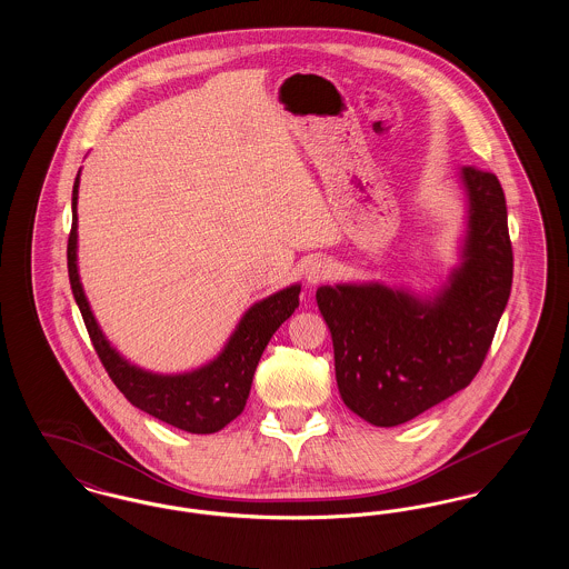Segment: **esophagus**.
<instances>
[{
	"instance_id": "obj_1",
	"label": "esophagus",
	"mask_w": 569,
	"mask_h": 569,
	"mask_svg": "<svg viewBox=\"0 0 569 569\" xmlns=\"http://www.w3.org/2000/svg\"><path fill=\"white\" fill-rule=\"evenodd\" d=\"M330 277H332V264L328 260H322V258L311 260L307 264V269H305V279H307L309 286H318V283H322V281L330 279Z\"/></svg>"
}]
</instances>
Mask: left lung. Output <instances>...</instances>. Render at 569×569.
<instances>
[{"label": "left lung", "instance_id": "obj_1", "mask_svg": "<svg viewBox=\"0 0 569 569\" xmlns=\"http://www.w3.org/2000/svg\"><path fill=\"white\" fill-rule=\"evenodd\" d=\"M469 230L450 286L425 302L369 286H325L343 403L376 427H397L457 395L478 376L512 290L515 256L499 179L462 168Z\"/></svg>", "mask_w": 569, "mask_h": 569}]
</instances>
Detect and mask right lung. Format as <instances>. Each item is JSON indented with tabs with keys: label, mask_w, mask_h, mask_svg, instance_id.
Listing matches in <instances>:
<instances>
[{
	"label": "right lung",
	"mask_w": 569,
	"mask_h": 569,
	"mask_svg": "<svg viewBox=\"0 0 569 569\" xmlns=\"http://www.w3.org/2000/svg\"><path fill=\"white\" fill-rule=\"evenodd\" d=\"M77 200L79 174L72 190V230L68 237V277L72 295L81 309L93 350L102 360L109 378L132 406L147 411L188 433H217L232 422L247 403L258 360L271 341L272 332L283 325L298 307L300 286H290L272 297L256 302L244 313L226 350L211 365L186 376H156L142 371L110 348L107 337L96 325L82 292L77 269Z\"/></svg>",
	"instance_id": "1"
}]
</instances>
